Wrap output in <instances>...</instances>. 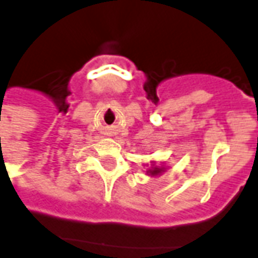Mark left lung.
I'll list each match as a JSON object with an SVG mask.
<instances>
[{
  "instance_id": "left-lung-1",
  "label": "left lung",
  "mask_w": 258,
  "mask_h": 258,
  "mask_svg": "<svg viewBox=\"0 0 258 258\" xmlns=\"http://www.w3.org/2000/svg\"><path fill=\"white\" fill-rule=\"evenodd\" d=\"M148 172L150 173V175H153V176H154V175H160L161 172H164V168L163 167H161V168H160V167H152V169H149Z\"/></svg>"
}]
</instances>
